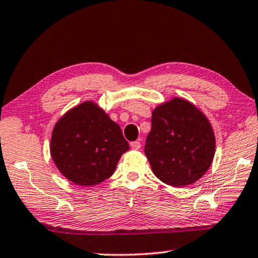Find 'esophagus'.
<instances>
[{
	"label": "esophagus",
	"instance_id": "34e87169",
	"mask_svg": "<svg viewBox=\"0 0 258 258\" xmlns=\"http://www.w3.org/2000/svg\"><path fill=\"white\" fill-rule=\"evenodd\" d=\"M131 148H132L133 150H139L140 148H141V143H140L139 141H133V142H131Z\"/></svg>",
	"mask_w": 258,
	"mask_h": 258
}]
</instances>
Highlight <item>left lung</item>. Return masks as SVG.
<instances>
[{
    "mask_svg": "<svg viewBox=\"0 0 258 258\" xmlns=\"http://www.w3.org/2000/svg\"><path fill=\"white\" fill-rule=\"evenodd\" d=\"M145 154L160 181L172 186L190 185L208 171L215 154V137L198 108L174 98L152 111Z\"/></svg>",
    "mask_w": 258,
    "mask_h": 258,
    "instance_id": "8db88e82",
    "label": "left lung"
}]
</instances>
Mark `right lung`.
<instances>
[{"label":"right lung","instance_id":"1","mask_svg":"<svg viewBox=\"0 0 258 258\" xmlns=\"http://www.w3.org/2000/svg\"><path fill=\"white\" fill-rule=\"evenodd\" d=\"M51 156L64 177L78 185L99 184L115 172L130 149L118 124L93 102H83L56 121Z\"/></svg>","mask_w":258,"mask_h":258}]
</instances>
